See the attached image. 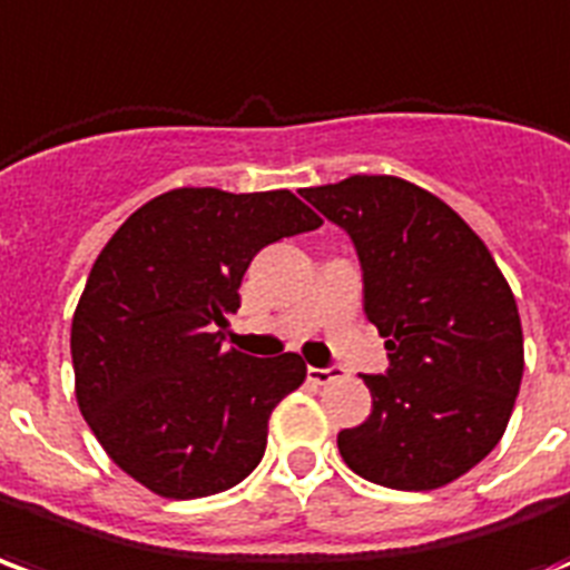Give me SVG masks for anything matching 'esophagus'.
Wrapping results in <instances>:
<instances>
[{
    "label": "esophagus",
    "mask_w": 570,
    "mask_h": 570,
    "mask_svg": "<svg viewBox=\"0 0 570 570\" xmlns=\"http://www.w3.org/2000/svg\"><path fill=\"white\" fill-rule=\"evenodd\" d=\"M306 376H309V382H315V385H327V382L340 376V367H309Z\"/></svg>",
    "instance_id": "esophagus-1"
}]
</instances>
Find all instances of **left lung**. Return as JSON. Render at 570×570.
<instances>
[{
  "label": "left lung",
  "mask_w": 570,
  "mask_h": 570,
  "mask_svg": "<svg viewBox=\"0 0 570 570\" xmlns=\"http://www.w3.org/2000/svg\"><path fill=\"white\" fill-rule=\"evenodd\" d=\"M303 197L343 227L364 273V313L389 348L367 373L373 410L336 434L340 455L376 485L428 492L495 450L522 382L513 291L459 215L394 176H352Z\"/></svg>",
  "instance_id": "1"
}]
</instances>
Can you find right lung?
<instances>
[{
	"label": "right lung",
	"instance_id": "1",
	"mask_svg": "<svg viewBox=\"0 0 570 570\" xmlns=\"http://www.w3.org/2000/svg\"><path fill=\"white\" fill-rule=\"evenodd\" d=\"M315 227L291 190L176 188L99 252L72 318L75 397L109 459L154 495H215L264 459L269 413L306 364L224 348V327L252 257Z\"/></svg>",
	"mask_w": 570,
	"mask_h": 570
}]
</instances>
